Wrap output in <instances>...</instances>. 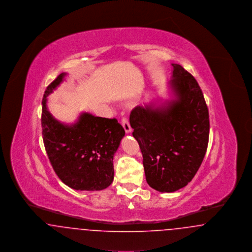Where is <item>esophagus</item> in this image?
Returning <instances> with one entry per match:
<instances>
[{
	"instance_id": "34e87169",
	"label": "esophagus",
	"mask_w": 252,
	"mask_h": 252,
	"mask_svg": "<svg viewBox=\"0 0 252 252\" xmlns=\"http://www.w3.org/2000/svg\"><path fill=\"white\" fill-rule=\"evenodd\" d=\"M122 126H123V127L125 128V131L126 132V133L131 132V126H130V124H129V122L127 120V118L124 117L122 119Z\"/></svg>"
}]
</instances>
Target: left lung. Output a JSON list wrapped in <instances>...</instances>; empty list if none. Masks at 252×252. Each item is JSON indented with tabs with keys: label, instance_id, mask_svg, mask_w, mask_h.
I'll use <instances>...</instances> for the list:
<instances>
[{
	"label": "left lung",
	"instance_id": "8db88e82",
	"mask_svg": "<svg viewBox=\"0 0 252 252\" xmlns=\"http://www.w3.org/2000/svg\"><path fill=\"white\" fill-rule=\"evenodd\" d=\"M173 99L159 106H138L129 122L139 143L148 185L161 192L185 187L200 167L210 133L209 110L191 73L172 64Z\"/></svg>",
	"mask_w": 252,
	"mask_h": 252
}]
</instances>
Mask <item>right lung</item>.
Segmentation results:
<instances>
[{"instance_id": "1", "label": "right lung", "mask_w": 252, "mask_h": 252, "mask_svg": "<svg viewBox=\"0 0 252 252\" xmlns=\"http://www.w3.org/2000/svg\"><path fill=\"white\" fill-rule=\"evenodd\" d=\"M62 72L47 87L42 99L41 126L50 162L61 181L74 190L100 191L114 178L113 157L125 129L115 118L83 112L76 123L65 125L47 108V96L64 80Z\"/></svg>"}]
</instances>
